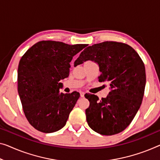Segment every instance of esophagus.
<instances>
[{
  "mask_svg": "<svg viewBox=\"0 0 160 160\" xmlns=\"http://www.w3.org/2000/svg\"><path fill=\"white\" fill-rule=\"evenodd\" d=\"M80 97L83 98V97H84V95H85V92H82V91H81V92H80Z\"/></svg>",
  "mask_w": 160,
  "mask_h": 160,
  "instance_id": "34e87169",
  "label": "esophagus"
}]
</instances>
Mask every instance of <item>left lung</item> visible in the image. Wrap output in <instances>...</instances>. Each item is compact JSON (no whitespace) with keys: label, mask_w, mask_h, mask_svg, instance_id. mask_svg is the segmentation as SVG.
<instances>
[{"label":"left lung","mask_w":160,"mask_h":160,"mask_svg":"<svg viewBox=\"0 0 160 160\" xmlns=\"http://www.w3.org/2000/svg\"><path fill=\"white\" fill-rule=\"evenodd\" d=\"M90 60L99 66V82H108L110 92L99 101L85 94L90 106L85 110L88 126L102 135L120 133L130 124L141 106L146 85L144 63L129 45L104 42L88 47L74 66Z\"/></svg>","instance_id":"obj_1"}]
</instances>
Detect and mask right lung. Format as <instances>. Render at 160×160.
Masks as SVG:
<instances>
[{"label": "right lung", "instance_id": "obj_1", "mask_svg": "<svg viewBox=\"0 0 160 160\" xmlns=\"http://www.w3.org/2000/svg\"><path fill=\"white\" fill-rule=\"evenodd\" d=\"M87 46L41 41L21 57L18 92L26 117L36 129L52 133L65 126L80 93L59 92L60 80L69 76L73 56Z\"/></svg>", "mask_w": 160, "mask_h": 160}]
</instances>
